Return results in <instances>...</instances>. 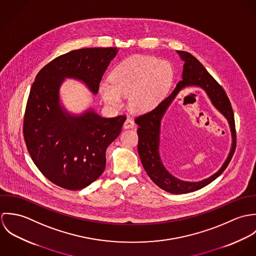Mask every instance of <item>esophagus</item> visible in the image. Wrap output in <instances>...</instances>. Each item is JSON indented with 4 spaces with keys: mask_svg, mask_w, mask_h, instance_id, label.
Listing matches in <instances>:
<instances>
[{
    "mask_svg": "<svg viewBox=\"0 0 256 256\" xmlns=\"http://www.w3.org/2000/svg\"><path fill=\"white\" fill-rule=\"evenodd\" d=\"M124 129H129V128H134L135 127V122L131 118H127L123 124Z\"/></svg>",
    "mask_w": 256,
    "mask_h": 256,
    "instance_id": "obj_1",
    "label": "esophagus"
}]
</instances>
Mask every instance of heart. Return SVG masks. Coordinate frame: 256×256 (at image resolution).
I'll return each mask as SVG.
<instances>
[{
  "mask_svg": "<svg viewBox=\"0 0 256 256\" xmlns=\"http://www.w3.org/2000/svg\"><path fill=\"white\" fill-rule=\"evenodd\" d=\"M111 84L104 80L100 94L113 108L122 106V98L128 96L129 108L146 112L160 102L172 80L168 62L148 56H132L118 64L110 74Z\"/></svg>",
  "mask_w": 256,
  "mask_h": 256,
  "instance_id": "1",
  "label": "heart"
}]
</instances>
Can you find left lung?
I'll return each instance as SVG.
<instances>
[{"label": "left lung", "mask_w": 256, "mask_h": 256, "mask_svg": "<svg viewBox=\"0 0 256 256\" xmlns=\"http://www.w3.org/2000/svg\"><path fill=\"white\" fill-rule=\"evenodd\" d=\"M176 52L184 62L182 80L178 82L174 92L154 110L139 116L135 121L139 125V156L150 178L166 192L184 194L203 188L215 180L226 168L236 148V128L232 108L222 88L193 55L185 51ZM189 86L200 87L206 92L214 106L228 120L232 132V146L223 166L214 175L200 182H184L174 177L165 168L159 156L161 119L179 92Z\"/></svg>", "instance_id": "left-lung-1"}]
</instances>
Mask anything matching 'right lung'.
Returning a JSON list of instances; mask_svg holds the SVG:
<instances>
[{"instance_id":"1","label":"right lung","mask_w":256,"mask_h":256,"mask_svg":"<svg viewBox=\"0 0 256 256\" xmlns=\"http://www.w3.org/2000/svg\"><path fill=\"white\" fill-rule=\"evenodd\" d=\"M117 52L116 47L74 50L43 67L32 86L24 119V141L38 170L62 188L82 189L102 176L106 148L119 136L126 117H102L92 108L71 113L61 102V86L72 78L96 94Z\"/></svg>"}]
</instances>
